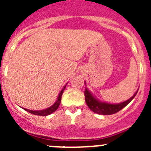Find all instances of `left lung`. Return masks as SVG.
<instances>
[{
  "label": "left lung",
  "instance_id": "obj_1",
  "mask_svg": "<svg viewBox=\"0 0 151 151\" xmlns=\"http://www.w3.org/2000/svg\"><path fill=\"white\" fill-rule=\"evenodd\" d=\"M138 93V91H136L135 94L131 97L130 99L128 101L122 102L121 104H106V103H101L100 101L95 99L90 92L85 89V102L87 104L88 106L90 108V110L94 112L97 114H101V115H111L114 113H117L119 110H121L122 108L125 107L126 105H128L129 103L132 101V100L136 94Z\"/></svg>",
  "mask_w": 151,
  "mask_h": 151
}]
</instances>
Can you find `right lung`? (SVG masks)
Instances as JSON below:
<instances>
[{"mask_svg": "<svg viewBox=\"0 0 151 151\" xmlns=\"http://www.w3.org/2000/svg\"><path fill=\"white\" fill-rule=\"evenodd\" d=\"M65 88H66V86H65V87L62 89V91H61L60 93L59 94L58 98H57V101H56L55 104H54V105H52L50 107L46 109V110H40V111H38H38H34V110H27V109H25V108H23V109L25 110H26V111L29 112V113H32V114H34V115L44 116H47V115H50V114H51L52 113L55 112L56 110H57V108L59 107L60 104V102H61V97H62V94H63V91H64V89H65Z\"/></svg>", "mask_w": 151, "mask_h": 151, "instance_id": "1", "label": "right lung"}]
</instances>
